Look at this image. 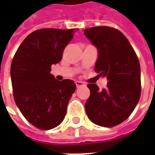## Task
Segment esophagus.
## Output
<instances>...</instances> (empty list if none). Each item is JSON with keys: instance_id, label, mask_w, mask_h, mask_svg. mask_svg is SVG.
Masks as SVG:
<instances>
[{"instance_id": "obj_1", "label": "esophagus", "mask_w": 155, "mask_h": 155, "mask_svg": "<svg viewBox=\"0 0 155 155\" xmlns=\"http://www.w3.org/2000/svg\"><path fill=\"white\" fill-rule=\"evenodd\" d=\"M75 84H76V87H77V88L84 85V83H83V82H81V81H75Z\"/></svg>"}]
</instances>
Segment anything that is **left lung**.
Returning a JSON list of instances; mask_svg holds the SVG:
<instances>
[{
	"mask_svg": "<svg viewBox=\"0 0 155 155\" xmlns=\"http://www.w3.org/2000/svg\"><path fill=\"white\" fill-rule=\"evenodd\" d=\"M98 50L94 71L106 77L101 91L89 84L91 95L85 103L88 118L102 127H113L126 120L136 107L141 92L140 65L133 47L122 32L109 26L84 30Z\"/></svg>",
	"mask_w": 155,
	"mask_h": 155,
	"instance_id": "left-lung-1",
	"label": "left lung"
}]
</instances>
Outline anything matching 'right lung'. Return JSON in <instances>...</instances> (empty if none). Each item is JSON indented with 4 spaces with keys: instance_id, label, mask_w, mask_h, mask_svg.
I'll list each match as a JSON object with an SVG mask.
<instances>
[{
    "instance_id": "add662e5",
    "label": "right lung",
    "mask_w": 155,
    "mask_h": 155,
    "mask_svg": "<svg viewBox=\"0 0 155 155\" xmlns=\"http://www.w3.org/2000/svg\"><path fill=\"white\" fill-rule=\"evenodd\" d=\"M74 29H41L23 41L13 57L11 77L15 102L21 114L40 130H51L63 121L76 85L57 81L51 65L62 59Z\"/></svg>"
}]
</instances>
